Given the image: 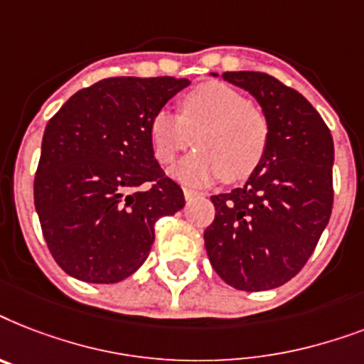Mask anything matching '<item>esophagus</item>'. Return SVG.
<instances>
[{"mask_svg": "<svg viewBox=\"0 0 364 364\" xmlns=\"http://www.w3.org/2000/svg\"><path fill=\"white\" fill-rule=\"evenodd\" d=\"M203 193H199V191H193V190H188V188H184V197L186 200H191L196 199V197H200Z\"/></svg>", "mask_w": 364, "mask_h": 364, "instance_id": "1", "label": "esophagus"}]
</instances>
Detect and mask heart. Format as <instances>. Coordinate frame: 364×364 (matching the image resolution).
Segmentation results:
<instances>
[{
  "instance_id": "b5f03b06",
  "label": "heart",
  "mask_w": 364,
  "mask_h": 364,
  "mask_svg": "<svg viewBox=\"0 0 364 364\" xmlns=\"http://www.w3.org/2000/svg\"><path fill=\"white\" fill-rule=\"evenodd\" d=\"M197 148L173 174L191 186L218 178L240 182L263 164L269 148V120L257 105L225 82H205L180 97L178 114L158 109L148 124V139L156 161L173 164L182 150Z\"/></svg>"
}]
</instances>
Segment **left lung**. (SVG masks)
<instances>
[{"mask_svg":"<svg viewBox=\"0 0 364 364\" xmlns=\"http://www.w3.org/2000/svg\"><path fill=\"white\" fill-rule=\"evenodd\" d=\"M216 77V73H214ZM254 95L269 120L263 164L242 188L212 196L208 259L235 289L286 284L306 264L333 210V136L297 90L267 73H223Z\"/></svg>","mask_w":364,"mask_h":364,"instance_id":"8db88e82","label":"left lung"}]
</instances>
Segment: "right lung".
<instances>
[{
    "label": "right lung",
    "instance_id": "add662e5",
    "mask_svg": "<svg viewBox=\"0 0 364 364\" xmlns=\"http://www.w3.org/2000/svg\"><path fill=\"white\" fill-rule=\"evenodd\" d=\"M190 84L174 77L105 78L69 97L46 124L33 182L52 257L77 280L116 284L154 244V225L184 206L152 154L148 124Z\"/></svg>",
    "mask_w": 364,
    "mask_h": 364
}]
</instances>
